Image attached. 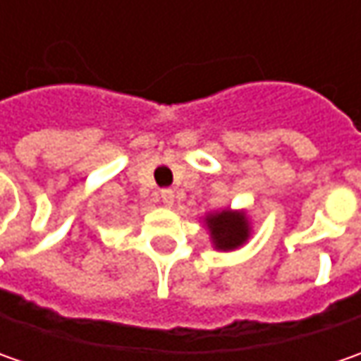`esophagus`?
I'll return each instance as SVG.
<instances>
[{
    "label": "esophagus",
    "instance_id": "34e87169",
    "mask_svg": "<svg viewBox=\"0 0 361 361\" xmlns=\"http://www.w3.org/2000/svg\"><path fill=\"white\" fill-rule=\"evenodd\" d=\"M160 201L164 202L166 207H171L174 202V190H171V188H162V190H160Z\"/></svg>",
    "mask_w": 361,
    "mask_h": 361
}]
</instances>
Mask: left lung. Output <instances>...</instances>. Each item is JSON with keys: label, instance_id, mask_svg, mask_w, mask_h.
<instances>
[{"label": "left lung", "instance_id": "left-lung-1", "mask_svg": "<svg viewBox=\"0 0 361 361\" xmlns=\"http://www.w3.org/2000/svg\"><path fill=\"white\" fill-rule=\"evenodd\" d=\"M204 225L211 233V241L219 251H233L241 247L251 235V223L243 211H221L204 216Z\"/></svg>", "mask_w": 361, "mask_h": 361}]
</instances>
